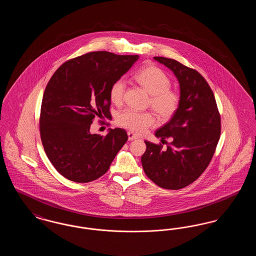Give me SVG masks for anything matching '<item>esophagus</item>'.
I'll list each match as a JSON object with an SVG mask.
<instances>
[{
  "instance_id": "1",
  "label": "esophagus",
  "mask_w": 256,
  "mask_h": 256,
  "mask_svg": "<svg viewBox=\"0 0 256 256\" xmlns=\"http://www.w3.org/2000/svg\"><path fill=\"white\" fill-rule=\"evenodd\" d=\"M128 140H130V141H132V140H135V139L138 138V136H137L136 134H132V132H128Z\"/></svg>"
}]
</instances>
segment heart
I'll use <instances>...</instances> for the list:
<instances>
[{"label": "heart", "mask_w": 256, "mask_h": 256, "mask_svg": "<svg viewBox=\"0 0 256 256\" xmlns=\"http://www.w3.org/2000/svg\"><path fill=\"white\" fill-rule=\"evenodd\" d=\"M134 80L150 94V104L160 119L169 120L178 110L180 95L170 89V80L161 69L156 66H145L134 74ZM126 91V82L122 78L115 80L110 88L111 102L121 104ZM116 122L126 130L135 134H143L154 124V117L150 112H138L132 110L121 111Z\"/></svg>", "instance_id": "obj_1"}]
</instances>
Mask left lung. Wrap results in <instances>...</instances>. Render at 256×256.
Returning a JSON list of instances; mask_svg holds the SVG:
<instances>
[{
	"label": "left lung",
	"instance_id": "1",
	"mask_svg": "<svg viewBox=\"0 0 256 256\" xmlns=\"http://www.w3.org/2000/svg\"><path fill=\"white\" fill-rule=\"evenodd\" d=\"M154 60L176 76L180 104L170 122L156 132L167 148L145 141L141 162L152 182L164 189L178 190L194 182L209 165L219 142L220 116L213 91L200 74L172 58ZM167 138L172 142L168 144Z\"/></svg>",
	"mask_w": 256,
	"mask_h": 256
}]
</instances>
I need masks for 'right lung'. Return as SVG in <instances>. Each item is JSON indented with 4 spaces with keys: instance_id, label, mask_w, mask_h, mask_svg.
Returning <instances> with one entry per match:
<instances>
[{
    "instance_id": "1",
    "label": "right lung",
    "mask_w": 256,
    "mask_h": 256,
    "mask_svg": "<svg viewBox=\"0 0 256 256\" xmlns=\"http://www.w3.org/2000/svg\"><path fill=\"white\" fill-rule=\"evenodd\" d=\"M139 56L91 52L64 62L46 86L39 119L42 145L61 176L74 182L104 174L128 141L122 128L90 134L96 117L110 116V88Z\"/></svg>"
}]
</instances>
